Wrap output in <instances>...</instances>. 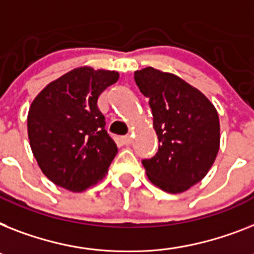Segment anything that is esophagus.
I'll return each instance as SVG.
<instances>
[{
  "label": "esophagus",
  "instance_id": "1",
  "mask_svg": "<svg viewBox=\"0 0 254 254\" xmlns=\"http://www.w3.org/2000/svg\"><path fill=\"white\" fill-rule=\"evenodd\" d=\"M122 142L125 144V145H129L132 142V139H131V136L127 135V136H123L122 137Z\"/></svg>",
  "mask_w": 254,
  "mask_h": 254
}]
</instances>
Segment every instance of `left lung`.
Masks as SVG:
<instances>
[{"instance_id":"8db88e82","label":"left lung","mask_w":254,"mask_h":254,"mask_svg":"<svg viewBox=\"0 0 254 254\" xmlns=\"http://www.w3.org/2000/svg\"><path fill=\"white\" fill-rule=\"evenodd\" d=\"M135 83L149 98L158 150L141 163L153 184L179 193L205 177L219 149V118L198 89L177 75L146 67Z\"/></svg>"}]
</instances>
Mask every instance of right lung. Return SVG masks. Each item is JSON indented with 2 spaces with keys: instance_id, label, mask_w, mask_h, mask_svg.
I'll return each instance as SVG.
<instances>
[{
  "instance_id": "add662e5",
  "label": "right lung",
  "mask_w": 254,
  "mask_h": 254,
  "mask_svg": "<svg viewBox=\"0 0 254 254\" xmlns=\"http://www.w3.org/2000/svg\"><path fill=\"white\" fill-rule=\"evenodd\" d=\"M115 71L79 67L52 81L28 112V139L49 180L81 192L104 177L118 153L105 129L98 97L118 80Z\"/></svg>"
}]
</instances>
